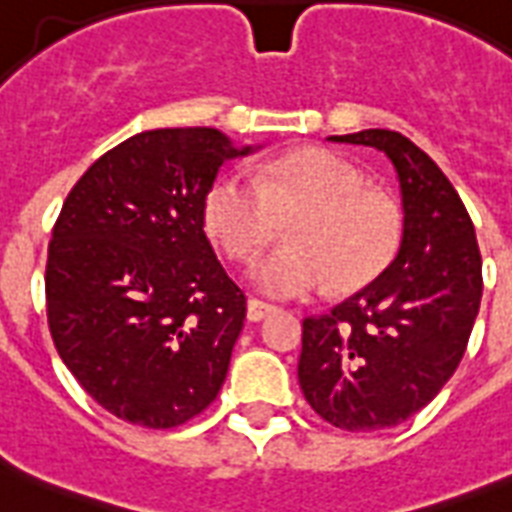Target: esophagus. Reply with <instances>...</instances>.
Returning a JSON list of instances; mask_svg holds the SVG:
<instances>
[{
  "label": "esophagus",
  "instance_id": "34e87169",
  "mask_svg": "<svg viewBox=\"0 0 512 512\" xmlns=\"http://www.w3.org/2000/svg\"><path fill=\"white\" fill-rule=\"evenodd\" d=\"M276 311L273 305L263 303V300H249L247 303V319L255 324V321H263L265 316H271V313Z\"/></svg>",
  "mask_w": 512,
  "mask_h": 512
}]
</instances>
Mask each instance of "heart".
I'll return each instance as SVG.
<instances>
[{"label":"heart","mask_w":512,"mask_h":512,"mask_svg":"<svg viewBox=\"0 0 512 512\" xmlns=\"http://www.w3.org/2000/svg\"><path fill=\"white\" fill-rule=\"evenodd\" d=\"M289 217V244L252 268L257 287L281 300L372 284L401 241L396 204L364 188V177L332 151L303 148L228 170L204 196V225L225 255L249 263Z\"/></svg>","instance_id":"obj_1"}]
</instances>
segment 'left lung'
I'll return each instance as SVG.
<instances>
[{"label":"left lung","mask_w":512,"mask_h":512,"mask_svg":"<svg viewBox=\"0 0 512 512\" xmlns=\"http://www.w3.org/2000/svg\"><path fill=\"white\" fill-rule=\"evenodd\" d=\"M327 140L388 156L404 231L393 263L369 287L303 321L297 377L313 412L335 428H393L438 396L468 348L484 287L476 228L449 177L401 132Z\"/></svg>","instance_id":"1"}]
</instances>
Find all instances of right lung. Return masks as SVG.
<instances>
[{
  "instance_id": "1",
  "label": "right lung",
  "mask_w": 512,
  "mask_h": 512,
  "mask_svg": "<svg viewBox=\"0 0 512 512\" xmlns=\"http://www.w3.org/2000/svg\"><path fill=\"white\" fill-rule=\"evenodd\" d=\"M233 146L164 127L103 154L71 188L47 249V321L76 382L119 420L175 428L220 393L247 316L204 233V196Z\"/></svg>"
}]
</instances>
